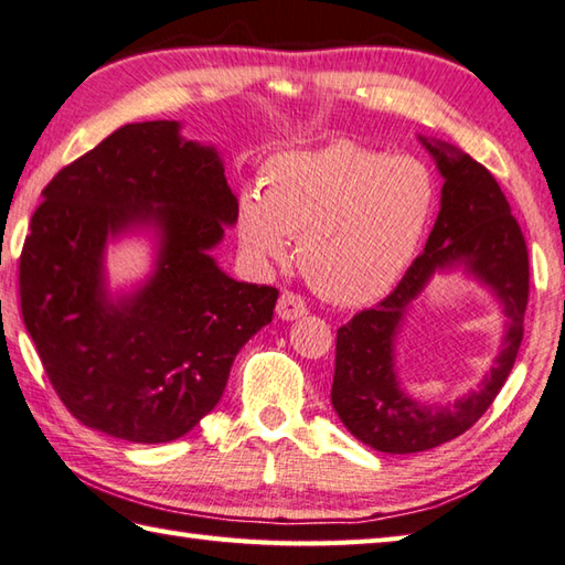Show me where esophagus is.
<instances>
[{"label": "esophagus", "mask_w": 565, "mask_h": 565, "mask_svg": "<svg viewBox=\"0 0 565 565\" xmlns=\"http://www.w3.org/2000/svg\"><path fill=\"white\" fill-rule=\"evenodd\" d=\"M306 313H308L306 301L294 291H284L279 296V301H276V316H279L281 320H296Z\"/></svg>", "instance_id": "1"}]
</instances>
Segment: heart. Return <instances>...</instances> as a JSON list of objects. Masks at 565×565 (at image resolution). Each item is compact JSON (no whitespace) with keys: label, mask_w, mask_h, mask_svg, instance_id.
<instances>
[{"label":"heart","mask_w":565,"mask_h":565,"mask_svg":"<svg viewBox=\"0 0 565 565\" xmlns=\"http://www.w3.org/2000/svg\"><path fill=\"white\" fill-rule=\"evenodd\" d=\"M435 209L425 162L334 140L264 164L262 194L239 199L237 237L257 262H284L298 237L308 284L328 301L366 306L403 279Z\"/></svg>","instance_id":"heart-1"}]
</instances>
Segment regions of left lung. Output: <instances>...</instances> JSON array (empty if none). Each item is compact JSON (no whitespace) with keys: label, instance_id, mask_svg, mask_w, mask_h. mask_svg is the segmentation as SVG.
<instances>
[{"label":"left lung","instance_id":"1","mask_svg":"<svg viewBox=\"0 0 565 565\" xmlns=\"http://www.w3.org/2000/svg\"><path fill=\"white\" fill-rule=\"evenodd\" d=\"M419 140L444 177L441 209L425 252L381 303L356 313L338 330L334 347L332 407L359 441L386 454L435 449L483 417L518 359L530 301L526 243L495 177L471 154L444 142ZM454 263H463L499 294L511 322L503 352L481 390L454 406H423L407 399L394 379V334L430 274Z\"/></svg>","mask_w":565,"mask_h":565}]
</instances>
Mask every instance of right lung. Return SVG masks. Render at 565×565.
Returning <instances> with one entry per match:
<instances>
[{"label":"right lung","instance_id":"right-lung-1","mask_svg":"<svg viewBox=\"0 0 565 565\" xmlns=\"http://www.w3.org/2000/svg\"><path fill=\"white\" fill-rule=\"evenodd\" d=\"M237 221L215 148L177 121L121 126L43 189L19 257L21 316L57 398L104 435L160 444L186 435L225 391L235 354L271 322L279 291L235 281L209 249ZM161 231L159 269L114 305L105 237Z\"/></svg>","mask_w":565,"mask_h":565}]
</instances>
